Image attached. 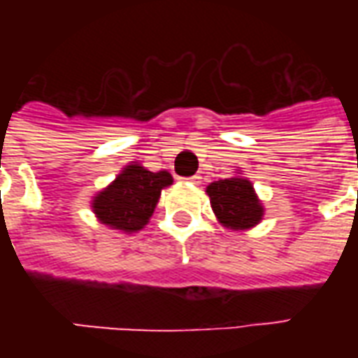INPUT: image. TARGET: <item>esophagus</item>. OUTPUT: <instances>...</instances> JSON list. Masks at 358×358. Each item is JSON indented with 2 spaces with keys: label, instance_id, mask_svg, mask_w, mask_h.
Here are the masks:
<instances>
[{
  "label": "esophagus",
  "instance_id": "34e87169",
  "mask_svg": "<svg viewBox=\"0 0 358 358\" xmlns=\"http://www.w3.org/2000/svg\"><path fill=\"white\" fill-rule=\"evenodd\" d=\"M187 182H189V184H195V186H197V184H201V176H199V174H195V176H192V178H186Z\"/></svg>",
  "mask_w": 358,
  "mask_h": 358
}]
</instances>
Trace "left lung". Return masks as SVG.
<instances>
[{"label":"left lung","mask_w":358,"mask_h":358,"mask_svg":"<svg viewBox=\"0 0 358 358\" xmlns=\"http://www.w3.org/2000/svg\"><path fill=\"white\" fill-rule=\"evenodd\" d=\"M207 195L218 222L228 230H249L263 220V203L248 178L234 176L213 182L207 186Z\"/></svg>","instance_id":"1"}]
</instances>
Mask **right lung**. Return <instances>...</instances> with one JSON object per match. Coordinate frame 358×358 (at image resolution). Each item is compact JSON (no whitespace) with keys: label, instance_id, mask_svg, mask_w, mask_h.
Wrapping results in <instances>:
<instances>
[{"label":"right lung","instance_id":"add662e5","mask_svg":"<svg viewBox=\"0 0 358 358\" xmlns=\"http://www.w3.org/2000/svg\"><path fill=\"white\" fill-rule=\"evenodd\" d=\"M171 184V172H151L141 164L132 163L95 195L92 209L97 220L113 230L140 232L155 210L161 189Z\"/></svg>","mask_w":358,"mask_h":358}]
</instances>
